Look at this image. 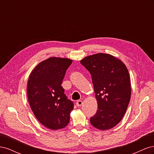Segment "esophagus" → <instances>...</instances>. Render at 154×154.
<instances>
[{
  "label": "esophagus",
  "mask_w": 154,
  "mask_h": 154,
  "mask_svg": "<svg viewBox=\"0 0 154 154\" xmlns=\"http://www.w3.org/2000/svg\"><path fill=\"white\" fill-rule=\"evenodd\" d=\"M82 103H83L82 101H81V100H79V101H78L76 102V105L78 106H82Z\"/></svg>",
  "instance_id": "1"
}]
</instances>
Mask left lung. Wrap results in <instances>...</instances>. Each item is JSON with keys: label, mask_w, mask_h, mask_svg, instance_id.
<instances>
[{"label": "left lung", "mask_w": 154, "mask_h": 154, "mask_svg": "<svg viewBox=\"0 0 154 154\" xmlns=\"http://www.w3.org/2000/svg\"><path fill=\"white\" fill-rule=\"evenodd\" d=\"M80 63L91 74L97 102L91 125L101 130L114 127L123 118L131 97L127 67L122 60L105 53L88 56Z\"/></svg>", "instance_id": "obj_1"}]
</instances>
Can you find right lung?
I'll list each match as a JSON object with an SVG mask.
<instances>
[{"label": "right lung", "instance_id": "1", "mask_svg": "<svg viewBox=\"0 0 154 154\" xmlns=\"http://www.w3.org/2000/svg\"><path fill=\"white\" fill-rule=\"evenodd\" d=\"M72 60L50 57L32 69L27 81V94L35 117L51 130L63 128L68 125L73 110L61 86L67 69Z\"/></svg>", "mask_w": 154, "mask_h": 154}]
</instances>
